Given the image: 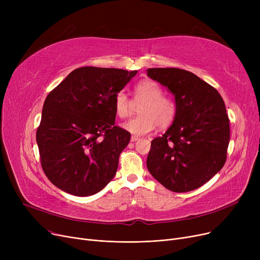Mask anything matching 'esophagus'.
I'll list each match as a JSON object with an SVG mask.
<instances>
[{
  "mask_svg": "<svg viewBox=\"0 0 260 260\" xmlns=\"http://www.w3.org/2000/svg\"><path fill=\"white\" fill-rule=\"evenodd\" d=\"M137 140H139L138 136H132V137H131V141L132 142H135V141H137Z\"/></svg>",
  "mask_w": 260,
  "mask_h": 260,
  "instance_id": "1",
  "label": "esophagus"
}]
</instances>
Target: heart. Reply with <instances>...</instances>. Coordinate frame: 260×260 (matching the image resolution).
<instances>
[{
	"label": "heart",
	"instance_id": "1",
	"mask_svg": "<svg viewBox=\"0 0 260 260\" xmlns=\"http://www.w3.org/2000/svg\"><path fill=\"white\" fill-rule=\"evenodd\" d=\"M135 101L142 102L138 113L123 124L127 132L134 135H145L157 125L159 128L169 127L177 116L176 102L163 95V90L158 83L152 80H142L135 86ZM116 115L123 119L129 116L132 103L124 91H119L114 100Z\"/></svg>",
	"mask_w": 260,
	"mask_h": 260
}]
</instances>
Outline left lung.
<instances>
[{"mask_svg":"<svg viewBox=\"0 0 260 260\" xmlns=\"http://www.w3.org/2000/svg\"><path fill=\"white\" fill-rule=\"evenodd\" d=\"M147 77L167 87L177 104L172 125L152 141L147 170L172 192L196 189L226 160L230 122L224 102L213 86L180 68H148Z\"/></svg>","mask_w":260,"mask_h":260,"instance_id":"left-lung-1","label":"left lung"}]
</instances>
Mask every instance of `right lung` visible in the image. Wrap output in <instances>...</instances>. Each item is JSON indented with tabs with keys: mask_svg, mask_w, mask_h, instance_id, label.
<instances>
[{
	"mask_svg": "<svg viewBox=\"0 0 260 260\" xmlns=\"http://www.w3.org/2000/svg\"><path fill=\"white\" fill-rule=\"evenodd\" d=\"M137 71L85 66L45 99L37 131L41 165L50 182L75 196L100 192L117 172L131 134L114 126V100Z\"/></svg>",
	"mask_w": 260,
	"mask_h": 260,
	"instance_id": "1",
	"label": "right lung"
}]
</instances>
